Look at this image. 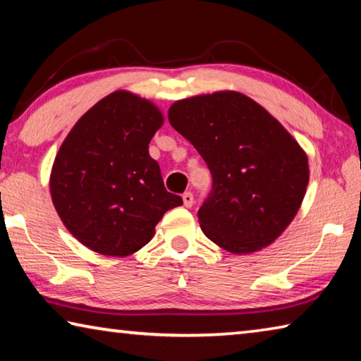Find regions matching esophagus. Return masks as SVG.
<instances>
[{"label": "esophagus", "instance_id": "1", "mask_svg": "<svg viewBox=\"0 0 361 361\" xmlns=\"http://www.w3.org/2000/svg\"><path fill=\"white\" fill-rule=\"evenodd\" d=\"M183 204H185V207H188V209H191V207L194 205V195H192V192H185V194H183Z\"/></svg>", "mask_w": 361, "mask_h": 361}]
</instances>
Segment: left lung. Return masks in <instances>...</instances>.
Returning a JSON list of instances; mask_svg holds the SVG:
<instances>
[{
    "mask_svg": "<svg viewBox=\"0 0 361 361\" xmlns=\"http://www.w3.org/2000/svg\"><path fill=\"white\" fill-rule=\"evenodd\" d=\"M169 121L210 169L212 192L197 212L204 234L235 255L271 245L296 216L309 183L296 140L234 90L175 102Z\"/></svg>",
    "mask_w": 361,
    "mask_h": 361,
    "instance_id": "8db88e82",
    "label": "left lung"
}]
</instances>
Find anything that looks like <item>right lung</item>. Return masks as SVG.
Here are the masks:
<instances>
[{
  "instance_id": "1",
  "label": "right lung",
  "mask_w": 361,
  "mask_h": 361,
  "mask_svg": "<svg viewBox=\"0 0 361 361\" xmlns=\"http://www.w3.org/2000/svg\"><path fill=\"white\" fill-rule=\"evenodd\" d=\"M164 124L154 103L116 90L66 135L51 172V197L76 239L105 256H129L154 235L164 213L183 204L164 186L149 142Z\"/></svg>"
}]
</instances>
